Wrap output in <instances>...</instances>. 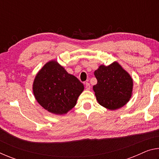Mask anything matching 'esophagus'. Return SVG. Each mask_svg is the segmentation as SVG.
<instances>
[{
	"instance_id": "obj_1",
	"label": "esophagus",
	"mask_w": 159,
	"mask_h": 159,
	"mask_svg": "<svg viewBox=\"0 0 159 159\" xmlns=\"http://www.w3.org/2000/svg\"><path fill=\"white\" fill-rule=\"evenodd\" d=\"M85 89L90 90V85L89 83H85Z\"/></svg>"
}]
</instances>
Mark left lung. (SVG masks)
Segmentation results:
<instances>
[{
	"label": "left lung",
	"instance_id": "obj_1",
	"mask_svg": "<svg viewBox=\"0 0 159 159\" xmlns=\"http://www.w3.org/2000/svg\"><path fill=\"white\" fill-rule=\"evenodd\" d=\"M98 83L93 86L97 100L110 110L119 109L128 103L133 92V80L116 61L109 66L100 65L95 71Z\"/></svg>",
	"mask_w": 159,
	"mask_h": 159
}]
</instances>
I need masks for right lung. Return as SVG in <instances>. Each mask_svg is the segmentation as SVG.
Returning <instances> with one entry per match:
<instances>
[{"label": "right lung", "mask_w": 159, "mask_h": 159, "mask_svg": "<svg viewBox=\"0 0 159 159\" xmlns=\"http://www.w3.org/2000/svg\"><path fill=\"white\" fill-rule=\"evenodd\" d=\"M83 90V83L55 60L43 66L33 84L34 95L39 104L57 115L65 114L74 108Z\"/></svg>", "instance_id": "add662e5"}]
</instances>
